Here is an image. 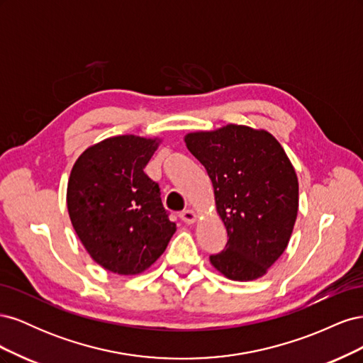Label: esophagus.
Here are the masks:
<instances>
[{"label": "esophagus", "instance_id": "34e87169", "mask_svg": "<svg viewBox=\"0 0 363 363\" xmlns=\"http://www.w3.org/2000/svg\"><path fill=\"white\" fill-rule=\"evenodd\" d=\"M180 218L186 224H194L196 221V213L192 211V208H186V211L180 212Z\"/></svg>", "mask_w": 363, "mask_h": 363}]
</instances>
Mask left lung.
Wrapping results in <instances>:
<instances>
[{"instance_id": "left-lung-1", "label": "left lung", "mask_w": 363, "mask_h": 363, "mask_svg": "<svg viewBox=\"0 0 363 363\" xmlns=\"http://www.w3.org/2000/svg\"><path fill=\"white\" fill-rule=\"evenodd\" d=\"M213 184L228 240L211 263L230 280L265 276L286 250L298 212V179L267 130L228 124L184 136Z\"/></svg>"}]
</instances>
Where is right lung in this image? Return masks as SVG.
Instances as JSON below:
<instances>
[{
    "instance_id": "1",
    "label": "right lung",
    "mask_w": 363,
    "mask_h": 363,
    "mask_svg": "<svg viewBox=\"0 0 363 363\" xmlns=\"http://www.w3.org/2000/svg\"><path fill=\"white\" fill-rule=\"evenodd\" d=\"M160 139H104L74 163L67 204L72 227L104 269L135 276L148 269L175 233L160 188L144 172Z\"/></svg>"
}]
</instances>
